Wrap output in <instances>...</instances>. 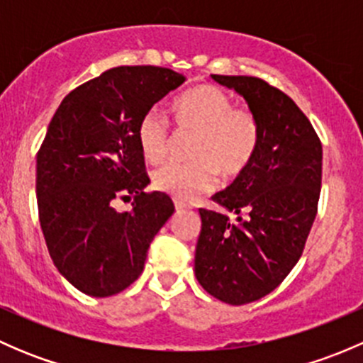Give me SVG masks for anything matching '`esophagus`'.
I'll return each mask as SVG.
<instances>
[{
    "label": "esophagus",
    "mask_w": 363,
    "mask_h": 363,
    "mask_svg": "<svg viewBox=\"0 0 363 363\" xmlns=\"http://www.w3.org/2000/svg\"><path fill=\"white\" fill-rule=\"evenodd\" d=\"M174 205H175V211H177V212H181V211H188V208H191V207H189L188 203L181 202V200H174Z\"/></svg>",
    "instance_id": "34e87169"
}]
</instances>
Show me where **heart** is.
Wrapping results in <instances>:
<instances>
[{
    "label": "heart",
    "mask_w": 363,
    "mask_h": 363,
    "mask_svg": "<svg viewBox=\"0 0 363 363\" xmlns=\"http://www.w3.org/2000/svg\"><path fill=\"white\" fill-rule=\"evenodd\" d=\"M179 130L195 133L189 158L193 163H170L152 175L156 189L188 202L218 182V172L232 179L246 170L259 142L258 121L244 108H233L232 98L214 86L186 91L172 107ZM138 147L149 163H161L170 149L167 124L156 112L142 117Z\"/></svg>",
    "instance_id": "b5f03b06"
}]
</instances>
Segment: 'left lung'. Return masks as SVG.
<instances>
[{"instance_id": "1", "label": "left lung", "mask_w": 363, "mask_h": 363, "mask_svg": "<svg viewBox=\"0 0 363 363\" xmlns=\"http://www.w3.org/2000/svg\"><path fill=\"white\" fill-rule=\"evenodd\" d=\"M211 77L246 100L259 142L246 170L212 195L235 221L200 208L195 276L207 294L242 306L276 290L298 262L316 218L323 151L313 124L283 91L256 77Z\"/></svg>"}]
</instances>
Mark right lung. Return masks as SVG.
<instances>
[{"label": "right lung", "instance_id": "obj_1", "mask_svg": "<svg viewBox=\"0 0 363 363\" xmlns=\"http://www.w3.org/2000/svg\"><path fill=\"white\" fill-rule=\"evenodd\" d=\"M186 82L160 67H117L61 101L36 156V200L47 250L61 276L89 296L126 290L175 207L149 184L138 123ZM134 199L119 213L117 199Z\"/></svg>", "mask_w": 363, "mask_h": 363}]
</instances>
